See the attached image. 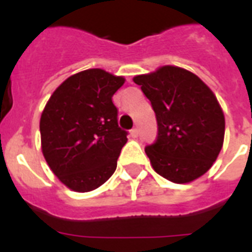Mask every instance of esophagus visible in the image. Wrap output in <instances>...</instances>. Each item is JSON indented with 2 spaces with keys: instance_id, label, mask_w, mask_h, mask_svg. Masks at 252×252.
I'll list each match as a JSON object with an SVG mask.
<instances>
[{
  "instance_id": "esophagus-1",
  "label": "esophagus",
  "mask_w": 252,
  "mask_h": 252,
  "mask_svg": "<svg viewBox=\"0 0 252 252\" xmlns=\"http://www.w3.org/2000/svg\"><path fill=\"white\" fill-rule=\"evenodd\" d=\"M138 133H140V132H138V128H133V129L130 130V136H132V137H137Z\"/></svg>"
}]
</instances>
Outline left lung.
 <instances>
[{
    "label": "left lung",
    "instance_id": "left-lung-1",
    "mask_svg": "<svg viewBox=\"0 0 252 252\" xmlns=\"http://www.w3.org/2000/svg\"><path fill=\"white\" fill-rule=\"evenodd\" d=\"M133 81L156 112L157 138L145 148L156 172L174 183L205 174L225 134L223 112L211 89L193 73L170 65Z\"/></svg>",
    "mask_w": 252,
    "mask_h": 252
}]
</instances>
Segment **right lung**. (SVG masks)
<instances>
[{"label": "right lung", "instance_id": "1", "mask_svg": "<svg viewBox=\"0 0 252 252\" xmlns=\"http://www.w3.org/2000/svg\"><path fill=\"white\" fill-rule=\"evenodd\" d=\"M123 77L89 69L69 77L40 118L41 150L53 174L73 191H93L110 179L128 132L118 124L112 96Z\"/></svg>", "mask_w": 252, "mask_h": 252}]
</instances>
